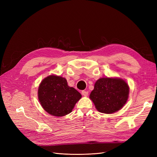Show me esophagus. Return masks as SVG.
<instances>
[{"instance_id":"obj_1","label":"esophagus","mask_w":157,"mask_h":157,"mask_svg":"<svg viewBox=\"0 0 157 157\" xmlns=\"http://www.w3.org/2000/svg\"><path fill=\"white\" fill-rule=\"evenodd\" d=\"M82 94L84 96H88V92H87V91H84V90H82Z\"/></svg>"}]
</instances>
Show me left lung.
<instances>
[{
  "mask_svg": "<svg viewBox=\"0 0 157 157\" xmlns=\"http://www.w3.org/2000/svg\"><path fill=\"white\" fill-rule=\"evenodd\" d=\"M129 95L128 84L119 78H101L94 84L90 98L97 110L111 114L119 111L125 105Z\"/></svg>",
  "mask_w": 157,
  "mask_h": 157,
  "instance_id": "8db88e82",
  "label": "left lung"
}]
</instances>
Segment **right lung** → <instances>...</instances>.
<instances>
[{"instance_id": "1", "label": "right lung", "mask_w": 157, "mask_h": 157, "mask_svg": "<svg viewBox=\"0 0 157 157\" xmlns=\"http://www.w3.org/2000/svg\"><path fill=\"white\" fill-rule=\"evenodd\" d=\"M38 97L47 113L63 117L72 111L82 96L77 90L68 86L65 78L52 75L42 80L38 90Z\"/></svg>"}]
</instances>
